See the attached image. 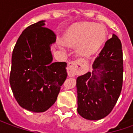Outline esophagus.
Listing matches in <instances>:
<instances>
[{
  "label": "esophagus",
  "mask_w": 133,
  "mask_h": 133,
  "mask_svg": "<svg viewBox=\"0 0 133 133\" xmlns=\"http://www.w3.org/2000/svg\"><path fill=\"white\" fill-rule=\"evenodd\" d=\"M84 62L82 59H78L75 61H71L68 64V73L70 77H74L76 75L82 74Z\"/></svg>",
  "instance_id": "esophagus-1"
}]
</instances>
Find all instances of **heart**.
<instances>
[{
	"label": "heart",
	"mask_w": 133,
	"mask_h": 133,
	"mask_svg": "<svg viewBox=\"0 0 133 133\" xmlns=\"http://www.w3.org/2000/svg\"><path fill=\"white\" fill-rule=\"evenodd\" d=\"M106 30L102 25L94 23H80L72 25L65 33L63 40L68 45L78 44V50L83 55H90L98 50L104 43ZM65 43L58 41V45L63 48Z\"/></svg>",
	"instance_id": "obj_1"
}]
</instances>
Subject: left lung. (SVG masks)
I'll list each match as a JSON object with an SVG mask.
<instances>
[{
    "instance_id": "8db88e82",
    "label": "left lung",
    "mask_w": 133,
    "mask_h": 133,
    "mask_svg": "<svg viewBox=\"0 0 133 133\" xmlns=\"http://www.w3.org/2000/svg\"><path fill=\"white\" fill-rule=\"evenodd\" d=\"M92 68L77 78L78 112L87 120H98L110 113L122 90L123 50L117 35L106 41Z\"/></svg>"
}]
</instances>
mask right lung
I'll return each instance as SVG.
<instances>
[{"instance_id": "obj_1", "label": "right lung", "mask_w": 133, "mask_h": 133, "mask_svg": "<svg viewBox=\"0 0 133 133\" xmlns=\"http://www.w3.org/2000/svg\"><path fill=\"white\" fill-rule=\"evenodd\" d=\"M44 22L30 25L20 35L13 48L10 73L17 102L35 112L46 111L55 103L68 76L65 62H52L50 45L56 35L44 27Z\"/></svg>"}]
</instances>
